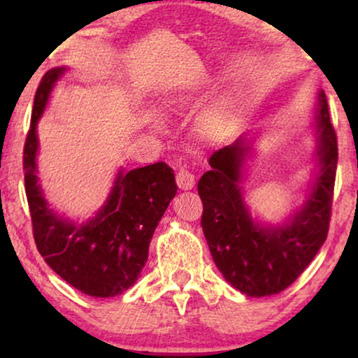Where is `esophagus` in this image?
Wrapping results in <instances>:
<instances>
[{
	"label": "esophagus",
	"instance_id": "1",
	"mask_svg": "<svg viewBox=\"0 0 358 358\" xmlns=\"http://www.w3.org/2000/svg\"><path fill=\"white\" fill-rule=\"evenodd\" d=\"M176 182H178V185H179V189H182V190H189V189H192L194 187V184H195V176L190 173L189 169H179L178 171V174H176Z\"/></svg>",
	"mask_w": 358,
	"mask_h": 358
}]
</instances>
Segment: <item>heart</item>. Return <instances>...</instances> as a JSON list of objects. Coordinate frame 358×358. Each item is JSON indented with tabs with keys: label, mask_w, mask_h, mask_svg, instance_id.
<instances>
[{
	"label": "heart",
	"mask_w": 358,
	"mask_h": 358,
	"mask_svg": "<svg viewBox=\"0 0 358 358\" xmlns=\"http://www.w3.org/2000/svg\"><path fill=\"white\" fill-rule=\"evenodd\" d=\"M217 122H218V119H217V117H212V119H208V124H210V127L217 125Z\"/></svg>",
	"instance_id": "b5f03b06"
}]
</instances>
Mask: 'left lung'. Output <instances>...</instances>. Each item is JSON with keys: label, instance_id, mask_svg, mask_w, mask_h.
I'll return each mask as SVG.
<instances>
[{"label": "left lung", "instance_id": "1", "mask_svg": "<svg viewBox=\"0 0 358 358\" xmlns=\"http://www.w3.org/2000/svg\"><path fill=\"white\" fill-rule=\"evenodd\" d=\"M320 173L308 200L282 227H261L248 212L239 187L243 161L251 146L238 138L215 151L199 180L202 229L224 280L248 296L275 295L290 287L327 238L337 168V136L324 92L316 106Z\"/></svg>", "mask_w": 358, "mask_h": 358}]
</instances>
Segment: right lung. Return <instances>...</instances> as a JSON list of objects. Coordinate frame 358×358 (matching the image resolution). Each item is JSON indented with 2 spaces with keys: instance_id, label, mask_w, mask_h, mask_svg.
<instances>
[{
  "instance_id": "1",
  "label": "right lung",
  "mask_w": 358,
  "mask_h": 358,
  "mask_svg": "<svg viewBox=\"0 0 358 358\" xmlns=\"http://www.w3.org/2000/svg\"><path fill=\"white\" fill-rule=\"evenodd\" d=\"M66 68H52L34 97L31 129L24 145V182L32 231L45 262L71 287L90 296L124 293L138 278L148 259L150 241L161 217L178 192L166 163L119 171L106 205L90 222L76 224L47 207L37 178V122L48 96Z\"/></svg>"
}]
</instances>
